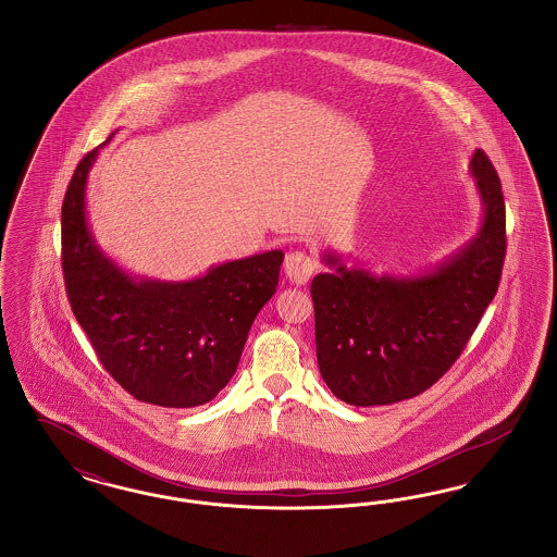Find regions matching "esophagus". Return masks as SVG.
Listing matches in <instances>:
<instances>
[{
    "label": "esophagus",
    "mask_w": 557,
    "mask_h": 557,
    "mask_svg": "<svg viewBox=\"0 0 557 557\" xmlns=\"http://www.w3.org/2000/svg\"><path fill=\"white\" fill-rule=\"evenodd\" d=\"M315 272V260L304 251H290L285 258V274L293 285H306Z\"/></svg>",
    "instance_id": "1"
}]
</instances>
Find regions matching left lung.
Masks as SVG:
<instances>
[{
  "label": "left lung",
  "instance_id": "1",
  "mask_svg": "<svg viewBox=\"0 0 557 557\" xmlns=\"http://www.w3.org/2000/svg\"><path fill=\"white\" fill-rule=\"evenodd\" d=\"M469 173L481 202L473 237L432 269L373 274L326 249L311 281L318 368L347 405L407 400L450 370L494 299L506 256L502 184L483 150Z\"/></svg>",
  "mask_w": 557,
  "mask_h": 557
}]
</instances>
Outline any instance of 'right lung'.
<instances>
[{
    "label": "right lung",
    "mask_w": 557,
    "mask_h": 557,
    "mask_svg": "<svg viewBox=\"0 0 557 557\" xmlns=\"http://www.w3.org/2000/svg\"><path fill=\"white\" fill-rule=\"evenodd\" d=\"M103 146L78 163L63 198L70 306L104 370L134 398L169 409L205 405L237 370L249 329L276 290L285 253L270 249L231 260L189 281L127 272L104 253L88 223V173Z\"/></svg>",
    "instance_id": "add662e5"
}]
</instances>
